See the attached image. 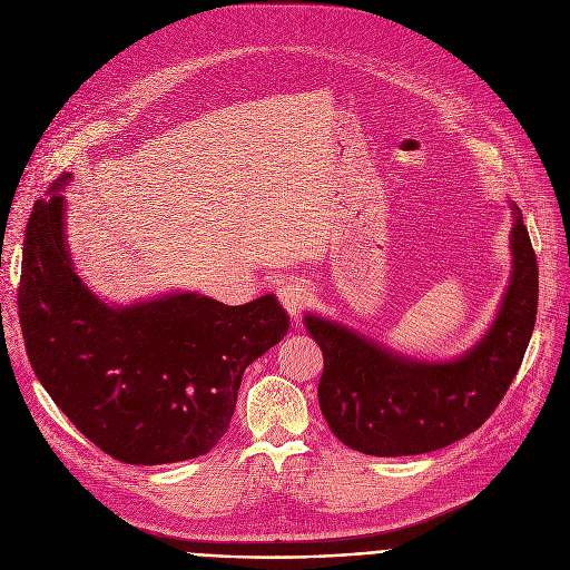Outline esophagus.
<instances>
[{"label":"esophagus","instance_id":"1","mask_svg":"<svg viewBox=\"0 0 570 570\" xmlns=\"http://www.w3.org/2000/svg\"><path fill=\"white\" fill-rule=\"evenodd\" d=\"M277 297L291 317H297L308 304V288L302 279H286L277 288Z\"/></svg>","mask_w":570,"mask_h":570}]
</instances>
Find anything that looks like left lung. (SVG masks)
I'll return each mask as SVG.
<instances>
[{
    "mask_svg": "<svg viewBox=\"0 0 570 570\" xmlns=\"http://www.w3.org/2000/svg\"><path fill=\"white\" fill-rule=\"evenodd\" d=\"M512 271L487 332L460 356L429 361L401 354L343 322L304 313L324 372L320 411L332 433L365 455H420L449 446L484 424L517 376L528 350L539 268L514 200Z\"/></svg>",
    "mask_w": 570,
    "mask_h": 570,
    "instance_id": "8db88e82",
    "label": "left lung"
}]
</instances>
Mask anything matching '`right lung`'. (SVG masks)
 <instances>
[{
    "mask_svg": "<svg viewBox=\"0 0 570 570\" xmlns=\"http://www.w3.org/2000/svg\"><path fill=\"white\" fill-rule=\"evenodd\" d=\"M62 174L36 203L18 293L31 367L67 420L115 460L169 464L225 435L246 367L288 332L277 297L227 306L196 291L115 304L67 243Z\"/></svg>",
    "mask_w": 570,
    "mask_h": 570,
    "instance_id": "right-lung-1",
    "label": "right lung"
}]
</instances>
